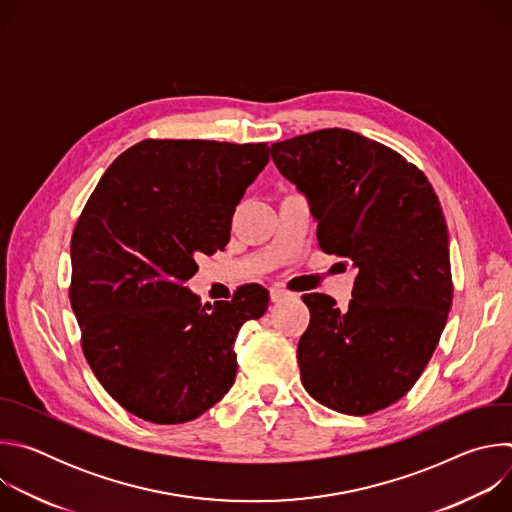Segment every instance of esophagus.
Returning a JSON list of instances; mask_svg holds the SVG:
<instances>
[{"mask_svg": "<svg viewBox=\"0 0 512 512\" xmlns=\"http://www.w3.org/2000/svg\"><path fill=\"white\" fill-rule=\"evenodd\" d=\"M269 296H271V302H283L287 298H296V294H291V291H287L283 287H271Z\"/></svg>", "mask_w": 512, "mask_h": 512, "instance_id": "34e87169", "label": "esophagus"}]
</instances>
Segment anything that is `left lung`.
<instances>
[{
	"label": "left lung",
	"mask_w": 512,
	"mask_h": 512,
	"mask_svg": "<svg viewBox=\"0 0 512 512\" xmlns=\"http://www.w3.org/2000/svg\"><path fill=\"white\" fill-rule=\"evenodd\" d=\"M277 170L306 194L318 245L358 269L348 310L302 296L304 389L322 405L369 415L399 401L440 342L454 285L446 218L425 174L387 145L320 129L271 145Z\"/></svg>",
	"instance_id": "1"
}]
</instances>
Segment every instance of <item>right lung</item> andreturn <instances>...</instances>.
Listing matches in <instances>:
<instances>
[{
    "instance_id": "right-lung-1",
    "label": "right lung",
    "mask_w": 512,
    "mask_h": 512,
    "mask_svg": "<svg viewBox=\"0 0 512 512\" xmlns=\"http://www.w3.org/2000/svg\"><path fill=\"white\" fill-rule=\"evenodd\" d=\"M267 143L145 139L103 174L72 233L70 306L103 389L162 425L192 421L235 383V338L269 291L243 285L202 306L184 285L200 255L225 249Z\"/></svg>"
}]
</instances>
